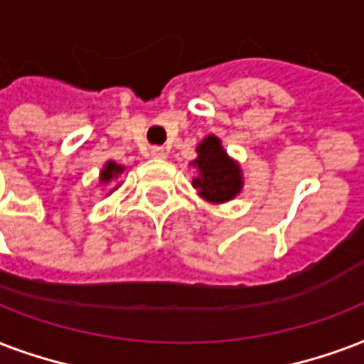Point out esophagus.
<instances>
[{
    "instance_id": "obj_1",
    "label": "esophagus",
    "mask_w": 364,
    "mask_h": 364,
    "mask_svg": "<svg viewBox=\"0 0 364 364\" xmlns=\"http://www.w3.org/2000/svg\"><path fill=\"white\" fill-rule=\"evenodd\" d=\"M151 156L156 158V160H164V158L168 156V152L164 151L162 146H152V149H151Z\"/></svg>"
}]
</instances>
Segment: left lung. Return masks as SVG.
Returning <instances> with one entry per match:
<instances>
[{
	"instance_id": "obj_1",
	"label": "left lung",
	"mask_w": 364,
	"mask_h": 364,
	"mask_svg": "<svg viewBox=\"0 0 364 364\" xmlns=\"http://www.w3.org/2000/svg\"><path fill=\"white\" fill-rule=\"evenodd\" d=\"M196 154L191 166L196 170L193 187L202 200L210 204H225L242 193V168L229 152L218 135H206L196 146Z\"/></svg>"
}]
</instances>
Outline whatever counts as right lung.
<instances>
[{
    "label": "right lung",
    "mask_w": 364,
    "mask_h": 364,
    "mask_svg": "<svg viewBox=\"0 0 364 364\" xmlns=\"http://www.w3.org/2000/svg\"><path fill=\"white\" fill-rule=\"evenodd\" d=\"M124 166H120V164H116L114 160H107L105 162V166H102L101 173H99V187H108L110 191H108V194H112L116 191V188H120L122 183L118 181V177L124 173Z\"/></svg>",
    "instance_id": "add662e5"
}]
</instances>
